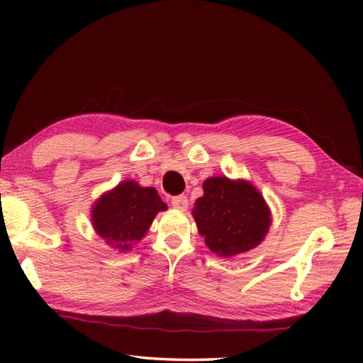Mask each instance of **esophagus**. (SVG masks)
<instances>
[{"instance_id": "esophagus-1", "label": "esophagus", "mask_w": 363, "mask_h": 363, "mask_svg": "<svg viewBox=\"0 0 363 363\" xmlns=\"http://www.w3.org/2000/svg\"><path fill=\"white\" fill-rule=\"evenodd\" d=\"M171 205H173L174 208H177V210H187L189 206V199L186 195H177V196H173L171 199Z\"/></svg>"}]
</instances>
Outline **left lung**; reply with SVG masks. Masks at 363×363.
I'll use <instances>...</instances> for the list:
<instances>
[{
  "mask_svg": "<svg viewBox=\"0 0 363 363\" xmlns=\"http://www.w3.org/2000/svg\"><path fill=\"white\" fill-rule=\"evenodd\" d=\"M203 192L192 213L213 253L230 257L262 242L270 225V213L251 184L210 177L203 184Z\"/></svg>",
  "mask_w": 363,
  "mask_h": 363,
  "instance_id": "1",
  "label": "left lung"
}]
</instances>
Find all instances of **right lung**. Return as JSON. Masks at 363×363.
Here are the masks:
<instances>
[{"mask_svg": "<svg viewBox=\"0 0 363 363\" xmlns=\"http://www.w3.org/2000/svg\"><path fill=\"white\" fill-rule=\"evenodd\" d=\"M167 210L157 190L125 181L97 201L93 210L94 229L120 250L133 248L144 237L155 214Z\"/></svg>", "mask_w": 363, "mask_h": 363, "instance_id": "right-lung-1", "label": "right lung"}]
</instances>
